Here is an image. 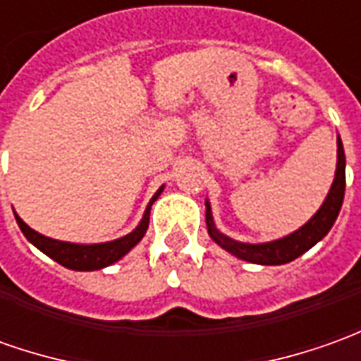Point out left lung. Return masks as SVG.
I'll use <instances>...</instances> for the list:
<instances>
[{"mask_svg": "<svg viewBox=\"0 0 361 361\" xmlns=\"http://www.w3.org/2000/svg\"><path fill=\"white\" fill-rule=\"evenodd\" d=\"M345 190V156L342 140L338 136V166H336V178L328 197L322 203V207L318 209L314 217L300 227L293 235L279 239V241L263 243V245H249V243H237L225 237L215 229L213 225L212 212H209V203H207V231L212 235V239L217 245H221L225 251H229L235 257H239L243 261H249L255 264H284L294 261L296 257H300L304 251H308L310 247H314L316 243L324 237L326 233L332 229L336 217L340 213L342 201H344Z\"/></svg>", "mask_w": 361, "mask_h": 361, "instance_id": "8db88e82", "label": "left lung"}]
</instances>
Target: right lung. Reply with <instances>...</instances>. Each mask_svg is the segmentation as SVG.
Instances as JSON below:
<instances>
[{
    "instance_id": "1",
    "label": "right lung",
    "mask_w": 361,
    "mask_h": 361,
    "mask_svg": "<svg viewBox=\"0 0 361 361\" xmlns=\"http://www.w3.org/2000/svg\"><path fill=\"white\" fill-rule=\"evenodd\" d=\"M164 188L158 190V193L152 197V201L158 200V195L161 193ZM152 201H149L148 209L144 213V219L140 223L134 231L116 239V241L110 243H100V245H75V243H65V241H55V239H49L41 233L33 231L31 227H27L21 217H17V225L19 229L23 231L27 237V241H31L35 245L39 251H43L47 257H51L53 261H57L59 264L73 269V271H98V269H104L109 264L116 263L118 259H122L126 252L140 243V239L144 237V233L148 229L149 223V207H152Z\"/></svg>"
}]
</instances>
